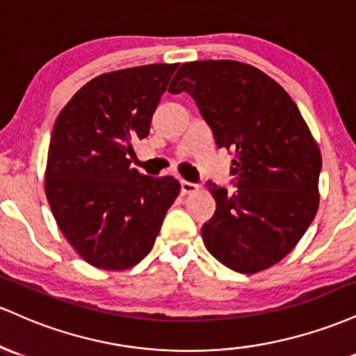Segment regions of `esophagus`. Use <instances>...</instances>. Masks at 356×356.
I'll use <instances>...</instances> for the list:
<instances>
[{
	"label": "esophagus",
	"instance_id": "34e87169",
	"mask_svg": "<svg viewBox=\"0 0 356 356\" xmlns=\"http://www.w3.org/2000/svg\"><path fill=\"white\" fill-rule=\"evenodd\" d=\"M200 186L197 183H191V181H186V179H181V193L183 195H188V193H195V191H198Z\"/></svg>",
	"mask_w": 356,
	"mask_h": 356
}]
</instances>
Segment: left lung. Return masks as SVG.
I'll use <instances>...</instances> for the list:
<instances>
[{
    "label": "left lung",
    "instance_id": "8db88e82",
    "mask_svg": "<svg viewBox=\"0 0 356 356\" xmlns=\"http://www.w3.org/2000/svg\"><path fill=\"white\" fill-rule=\"evenodd\" d=\"M168 90L188 92L217 146L234 151L237 191L209 183L217 202L202 227L209 252L242 274L277 264L319 205L321 153L298 106L269 75L235 60L183 63Z\"/></svg>",
    "mask_w": 356,
    "mask_h": 356
}]
</instances>
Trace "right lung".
<instances>
[{"mask_svg":"<svg viewBox=\"0 0 356 356\" xmlns=\"http://www.w3.org/2000/svg\"><path fill=\"white\" fill-rule=\"evenodd\" d=\"M178 63L102 74L60 111L51 131L45 193L63 237L86 262L124 270L153 249L179 193L173 177H145L131 166L133 141L151 118Z\"/></svg>","mask_w":356,"mask_h":356,"instance_id":"1","label":"right lung"}]
</instances>
